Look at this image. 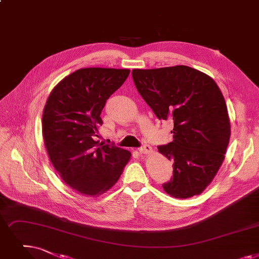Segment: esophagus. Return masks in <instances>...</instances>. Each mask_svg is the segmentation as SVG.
I'll return each instance as SVG.
<instances>
[{
	"mask_svg": "<svg viewBox=\"0 0 259 259\" xmlns=\"http://www.w3.org/2000/svg\"><path fill=\"white\" fill-rule=\"evenodd\" d=\"M139 151H140V153L147 154V153L151 152V147H150L149 145L145 144V145H143V146H142V147H140V148H139Z\"/></svg>",
	"mask_w": 259,
	"mask_h": 259,
	"instance_id": "esophagus-1",
	"label": "esophagus"
}]
</instances>
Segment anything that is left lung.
<instances>
[{
	"instance_id": "left-lung-1",
	"label": "left lung",
	"mask_w": 259,
	"mask_h": 259,
	"mask_svg": "<svg viewBox=\"0 0 259 259\" xmlns=\"http://www.w3.org/2000/svg\"><path fill=\"white\" fill-rule=\"evenodd\" d=\"M140 95L160 120L174 122V141L157 147L174 162L163 188L175 198L201 194L226 154L231 125L226 100L209 76L186 65L132 70Z\"/></svg>"
}]
</instances>
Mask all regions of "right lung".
I'll use <instances>...</instances> for the list:
<instances>
[{
    "label": "right lung",
    "mask_w": 259,
    "mask_h": 259,
    "mask_svg": "<svg viewBox=\"0 0 259 259\" xmlns=\"http://www.w3.org/2000/svg\"><path fill=\"white\" fill-rule=\"evenodd\" d=\"M130 70L87 67L54 88L42 116L50 160L63 181L84 196L97 197L113 186L131 152L95 141L107 99L125 82Z\"/></svg>",
    "instance_id": "right-lung-1"
}]
</instances>
